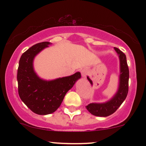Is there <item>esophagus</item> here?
Instances as JSON below:
<instances>
[{"label": "esophagus", "instance_id": "1", "mask_svg": "<svg viewBox=\"0 0 146 146\" xmlns=\"http://www.w3.org/2000/svg\"><path fill=\"white\" fill-rule=\"evenodd\" d=\"M81 73H82V76L83 77V78H86V75H88V70L86 69V68H84L81 71Z\"/></svg>", "mask_w": 146, "mask_h": 146}]
</instances>
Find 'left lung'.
<instances>
[{"instance_id":"left-lung-1","label":"left lung","mask_w":146,"mask_h":146,"mask_svg":"<svg viewBox=\"0 0 146 146\" xmlns=\"http://www.w3.org/2000/svg\"><path fill=\"white\" fill-rule=\"evenodd\" d=\"M115 51L118 54L119 59L120 73L119 78V87L115 95L104 103H91L86 106V109L88 112L98 117H107L115 113L121 106L126 98L128 93L129 69L126 61V56L118 48L114 47ZM87 79L90 84L93 85V82L88 76Z\"/></svg>"}]
</instances>
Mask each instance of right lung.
Here are the masks:
<instances>
[{"mask_svg": "<svg viewBox=\"0 0 146 146\" xmlns=\"http://www.w3.org/2000/svg\"><path fill=\"white\" fill-rule=\"evenodd\" d=\"M51 44L42 42L30 47L21 56L18 68L20 98L31 111L41 115L54 113L60 106L66 93L81 78L80 72L52 80H43L36 74L33 68V60Z\"/></svg>", "mask_w": 146, "mask_h": 146, "instance_id": "right-lung-1", "label": "right lung"}]
</instances>
